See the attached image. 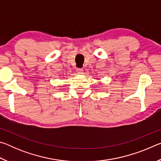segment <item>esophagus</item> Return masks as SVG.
Instances as JSON below:
<instances>
[{
	"label": "esophagus",
	"mask_w": 161,
	"mask_h": 161,
	"mask_svg": "<svg viewBox=\"0 0 161 161\" xmlns=\"http://www.w3.org/2000/svg\"><path fill=\"white\" fill-rule=\"evenodd\" d=\"M77 72L78 74L82 75L83 73H84V69H81V68H77Z\"/></svg>",
	"instance_id": "34e87169"
}]
</instances>
